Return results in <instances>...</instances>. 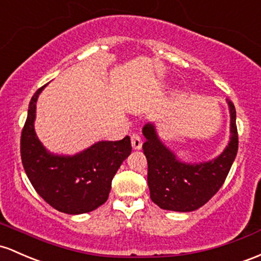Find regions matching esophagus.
Wrapping results in <instances>:
<instances>
[{
	"label": "esophagus",
	"instance_id": "34e87169",
	"mask_svg": "<svg viewBox=\"0 0 261 261\" xmlns=\"http://www.w3.org/2000/svg\"><path fill=\"white\" fill-rule=\"evenodd\" d=\"M131 145H133L134 150H141L142 148L141 137H140L139 135H136V134H134V135L131 136Z\"/></svg>",
	"mask_w": 261,
	"mask_h": 261
}]
</instances>
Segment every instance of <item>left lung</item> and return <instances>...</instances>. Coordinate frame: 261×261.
<instances>
[{"mask_svg":"<svg viewBox=\"0 0 261 261\" xmlns=\"http://www.w3.org/2000/svg\"><path fill=\"white\" fill-rule=\"evenodd\" d=\"M227 102L230 113V139L223 152L211 161L183 162L161 141L152 122L142 127L150 197L160 208L173 212L196 211L223 186L238 152L236 108L229 99Z\"/></svg>","mask_w":261,"mask_h":261,"instance_id":"8db88e82","label":"left lung"}]
</instances>
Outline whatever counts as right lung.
Masks as SVG:
<instances>
[{"label":"right lung","instance_id":"right-lung-1","mask_svg":"<svg viewBox=\"0 0 261 261\" xmlns=\"http://www.w3.org/2000/svg\"><path fill=\"white\" fill-rule=\"evenodd\" d=\"M45 87L31 99L22 130L21 159L25 174L37 193L57 211L89 213L108 200L111 181L131 153L130 137L99 141L73 156L49 152L34 131L37 100Z\"/></svg>","mask_w":261,"mask_h":261}]
</instances>
